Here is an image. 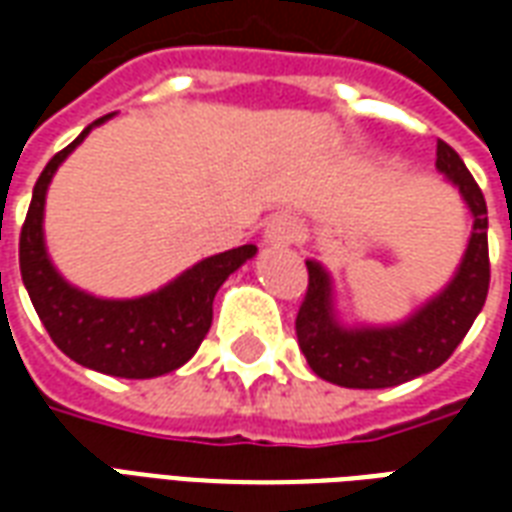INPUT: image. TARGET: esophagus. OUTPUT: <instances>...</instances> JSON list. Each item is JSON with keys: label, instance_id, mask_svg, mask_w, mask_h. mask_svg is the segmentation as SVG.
<instances>
[{"label": "esophagus", "instance_id": "1", "mask_svg": "<svg viewBox=\"0 0 512 512\" xmlns=\"http://www.w3.org/2000/svg\"><path fill=\"white\" fill-rule=\"evenodd\" d=\"M301 233V224L296 216H290V213H279L274 216L266 227V241L274 246H288L293 244Z\"/></svg>", "mask_w": 512, "mask_h": 512}]
</instances>
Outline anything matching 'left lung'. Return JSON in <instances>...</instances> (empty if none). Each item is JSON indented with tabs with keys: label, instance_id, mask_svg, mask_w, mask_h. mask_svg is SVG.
<instances>
[{
	"label": "left lung",
	"instance_id": "left-lung-1",
	"mask_svg": "<svg viewBox=\"0 0 512 512\" xmlns=\"http://www.w3.org/2000/svg\"><path fill=\"white\" fill-rule=\"evenodd\" d=\"M436 167L461 189L472 208L474 230L458 274L417 315L389 329H343L332 312L329 277L307 260V293L296 315V337L315 376L348 389H384L406 384L441 367L461 345L480 315L491 282L488 263V208L461 156L447 142L436 145Z\"/></svg>",
	"mask_w": 512,
	"mask_h": 512
}]
</instances>
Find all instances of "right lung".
Wrapping results in <instances>:
<instances>
[{"instance_id":"obj_1","label":"right lung","mask_w":512,"mask_h":512,"mask_svg":"<svg viewBox=\"0 0 512 512\" xmlns=\"http://www.w3.org/2000/svg\"><path fill=\"white\" fill-rule=\"evenodd\" d=\"M106 117H98L93 126L104 123ZM93 126L84 128L71 145L62 147L40 172L18 238L21 279L40 323L46 326L54 345L73 362L117 378L164 376L186 365L200 348L211 329L216 290L235 268L255 255L257 246L244 244L208 257L169 282L167 288L142 299H95L71 288L54 271L43 246V202L57 167Z\"/></svg>"}]
</instances>
